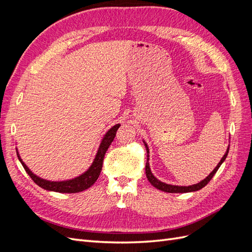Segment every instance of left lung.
Returning a JSON list of instances; mask_svg holds the SVG:
<instances>
[{
  "label": "left lung",
  "mask_w": 252,
  "mask_h": 252,
  "mask_svg": "<svg viewBox=\"0 0 252 252\" xmlns=\"http://www.w3.org/2000/svg\"><path fill=\"white\" fill-rule=\"evenodd\" d=\"M143 143L145 145V147H146V150H147V163H146V168H145V170H146V177L148 179V181L151 183V185L156 187L157 189L161 190V191H164V192H169V193H185V192H192V191H197V190L202 189L203 187H205L206 185L208 184L209 181L212 179L213 175L216 174V172L218 171V169L220 168V166L222 165L224 163V161L227 158V155H228V151H229V145H228V148L225 152V155L223 156V158H220V161L219 162V164L217 165V167L215 169H213L207 177H206L204 180H202L201 182L196 183V184H193V185H189V186H178V185H170V184H167V183H164L162 181H159L158 179H157L154 173L151 172V169H150V165H149V147L147 143L145 142L143 140Z\"/></svg>",
  "instance_id": "obj_1"
}]
</instances>
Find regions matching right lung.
I'll return each mask as SVG.
<instances>
[{
	"instance_id": "add662e5",
	"label": "right lung",
	"mask_w": 252,
	"mask_h": 252,
	"mask_svg": "<svg viewBox=\"0 0 252 252\" xmlns=\"http://www.w3.org/2000/svg\"><path fill=\"white\" fill-rule=\"evenodd\" d=\"M120 126H121L120 124L112 126L109 130L104 134L103 139L100 143V146H98V149L96 151V155L94 158V162L91 163L89 168L85 172H83L82 174L78 175V177H75L73 179L64 180V181H49L46 179L40 178L39 175H36L35 173H33L32 170H30L28 168V166L23 162V159L20 157L19 150L17 148L18 158L21 162V164L23 165V167H24L26 172L29 174V177L32 178L35 184L37 186H40L41 188L48 190V191H55V192H61V193L81 192L93 186L95 183V181L97 180L98 175H100L102 170L103 159H104L106 151H107V149L111 145Z\"/></svg>"
}]
</instances>
